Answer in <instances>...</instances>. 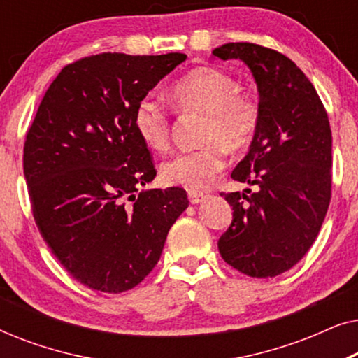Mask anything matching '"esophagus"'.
Masks as SVG:
<instances>
[{"mask_svg":"<svg viewBox=\"0 0 358 358\" xmlns=\"http://www.w3.org/2000/svg\"><path fill=\"white\" fill-rule=\"evenodd\" d=\"M187 197H189V202L192 203V205H195V203L203 202V200L207 199V194H203V192H195V190H189Z\"/></svg>","mask_w":358,"mask_h":358,"instance_id":"34e87169","label":"esophagus"}]
</instances>
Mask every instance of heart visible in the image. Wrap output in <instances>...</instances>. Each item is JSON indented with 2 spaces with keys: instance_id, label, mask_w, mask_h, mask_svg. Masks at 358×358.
Returning <instances> with one entry per match:
<instances>
[{
  "instance_id": "heart-1",
  "label": "heart",
  "mask_w": 358,
  "mask_h": 358,
  "mask_svg": "<svg viewBox=\"0 0 358 358\" xmlns=\"http://www.w3.org/2000/svg\"><path fill=\"white\" fill-rule=\"evenodd\" d=\"M236 78L213 66L189 71L171 87V96L182 112L205 114L202 143L197 150L180 151L161 166V178L169 185L197 190L227 166V148L244 150L261 122L257 97L241 92ZM134 127L141 141L155 151L169 145V114L153 97H143L135 107Z\"/></svg>"
}]
</instances>
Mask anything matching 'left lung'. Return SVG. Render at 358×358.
Returning a JSON list of instances; mask_svg holds the SVG:
<instances>
[{
  "mask_svg": "<svg viewBox=\"0 0 358 358\" xmlns=\"http://www.w3.org/2000/svg\"><path fill=\"white\" fill-rule=\"evenodd\" d=\"M212 53L246 63L261 104L256 136L231 173L257 190L222 194L233 222L218 249L249 277H275L305 256L324 222L332 184L329 119L311 81L280 52L231 42Z\"/></svg>",
  "mask_w": 358,
  "mask_h": 358,
  "instance_id": "left-lung-1",
  "label": "left lung"
}]
</instances>
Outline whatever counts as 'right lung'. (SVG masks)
Returning a JSON list of instances; mask_svg holds the SVG:
<instances>
[{
  "instance_id": "1",
  "label": "right lung",
  "mask_w": 358,
  "mask_h": 358,
  "mask_svg": "<svg viewBox=\"0 0 358 358\" xmlns=\"http://www.w3.org/2000/svg\"><path fill=\"white\" fill-rule=\"evenodd\" d=\"M185 58L99 53L70 63L27 130L22 161L34 220L58 262L92 290L138 285L189 207L180 187L134 194L156 176L134 127L135 107Z\"/></svg>"
}]
</instances>
